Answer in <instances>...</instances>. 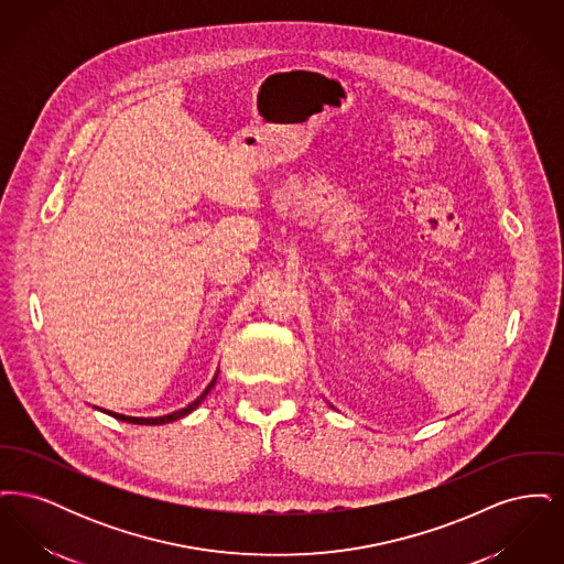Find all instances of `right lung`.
<instances>
[{"label": "right lung", "instance_id": "right-lung-1", "mask_svg": "<svg viewBox=\"0 0 564 564\" xmlns=\"http://www.w3.org/2000/svg\"><path fill=\"white\" fill-rule=\"evenodd\" d=\"M217 375H219V370L215 372L214 380L207 384V389L194 400V402L188 403L186 408H182V410H175V412H171V414H164V416H152V419H143V416H127V414H116V412H109V410H104V412H108L109 416H113V419H118V421H124V423H133V425H164V423H173V421H180V419H184V416H188L189 412H194L200 402L209 395V391L215 387V380H217ZM97 410H101V408H97Z\"/></svg>", "mask_w": 564, "mask_h": 564}]
</instances>
